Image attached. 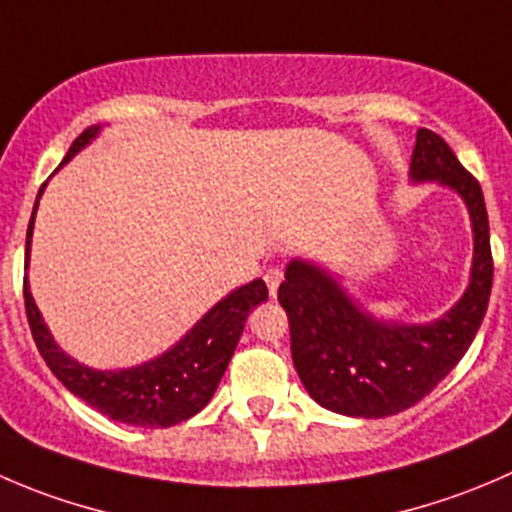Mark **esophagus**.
<instances>
[{
	"instance_id": "1",
	"label": "esophagus",
	"mask_w": 512,
	"mask_h": 512,
	"mask_svg": "<svg viewBox=\"0 0 512 512\" xmlns=\"http://www.w3.org/2000/svg\"><path fill=\"white\" fill-rule=\"evenodd\" d=\"M282 270H275V267H272V270H267L265 272V282H267V290H270V295L275 297L277 295V287H280V282H282Z\"/></svg>"
}]
</instances>
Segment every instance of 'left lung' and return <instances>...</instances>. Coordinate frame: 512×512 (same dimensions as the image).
Segmentation results:
<instances>
[{
	"label": "left lung",
	"mask_w": 512,
	"mask_h": 512,
	"mask_svg": "<svg viewBox=\"0 0 512 512\" xmlns=\"http://www.w3.org/2000/svg\"><path fill=\"white\" fill-rule=\"evenodd\" d=\"M410 177L438 180L465 200L475 252L458 305L428 325H398L367 315L322 267L292 260L277 300L290 320L292 362L315 403L350 418H388L413 408L468 352L493 287L488 210L480 182L448 142L418 130Z\"/></svg>",
	"instance_id": "1"
}]
</instances>
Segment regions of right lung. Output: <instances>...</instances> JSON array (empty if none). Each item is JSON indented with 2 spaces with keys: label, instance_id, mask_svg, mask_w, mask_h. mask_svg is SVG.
Returning a JSON list of instances; mask_svg holds the SVG:
<instances>
[{
  "label": "right lung",
  "instance_id": "add662e5",
  "mask_svg": "<svg viewBox=\"0 0 512 512\" xmlns=\"http://www.w3.org/2000/svg\"><path fill=\"white\" fill-rule=\"evenodd\" d=\"M97 127H87L69 147V162L82 147L97 137ZM44 190V185H42ZM34 202L37 212L39 197ZM34 212L27 227V250H24V267H29V245H32ZM267 300V285L262 280H252L250 285L237 287L235 292L217 302L172 350L145 365L130 367V370H92L79 365L69 355H64L57 342L49 335L42 315H39L34 297L29 292L27 277H24V307L27 320L32 327V337L37 342L39 355L57 375L69 393L82 398L107 418L119 420L140 428H170V425L190 420L200 413L215 395L222 375H225L230 357L240 342L245 320L252 307Z\"/></svg>",
  "mask_w": 512,
  "mask_h": 512
}]
</instances>
